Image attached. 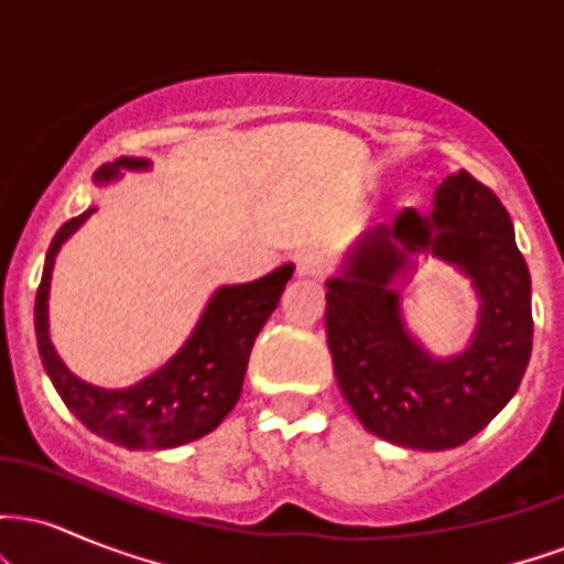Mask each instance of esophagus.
<instances>
[{"instance_id":"obj_1","label":"esophagus","mask_w":564,"mask_h":564,"mask_svg":"<svg viewBox=\"0 0 564 564\" xmlns=\"http://www.w3.org/2000/svg\"><path fill=\"white\" fill-rule=\"evenodd\" d=\"M326 273V257L318 251H304L296 257V275L300 278H321Z\"/></svg>"}]
</instances>
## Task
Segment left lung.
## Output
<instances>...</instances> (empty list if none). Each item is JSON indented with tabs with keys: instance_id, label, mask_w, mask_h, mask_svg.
<instances>
[{
	"instance_id": "left-lung-1",
	"label": "left lung",
	"mask_w": 564,
	"mask_h": 564,
	"mask_svg": "<svg viewBox=\"0 0 564 564\" xmlns=\"http://www.w3.org/2000/svg\"><path fill=\"white\" fill-rule=\"evenodd\" d=\"M432 253L473 278L481 313L473 341L435 359L406 334L398 274ZM334 373L368 432L413 451H448L485 430L514 398L533 349L530 273L496 193L469 172L435 191V209H403L358 238L341 275L326 281Z\"/></svg>"
}]
</instances>
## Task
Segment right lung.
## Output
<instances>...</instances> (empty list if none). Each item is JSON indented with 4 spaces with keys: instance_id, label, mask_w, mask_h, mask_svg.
<instances>
[{
    "instance_id": "1",
    "label": "right lung",
    "mask_w": 564,
    "mask_h": 564,
    "mask_svg": "<svg viewBox=\"0 0 564 564\" xmlns=\"http://www.w3.org/2000/svg\"><path fill=\"white\" fill-rule=\"evenodd\" d=\"M121 170H151L148 159H119L95 172V183L106 185ZM95 206L68 219L55 232L44 260L42 283L36 291L34 326L39 355L57 394L89 432L129 451H164L209 435L241 398L243 373L249 366L257 334L278 307L294 264L257 278L251 283L219 286L206 304L193 334L159 371L124 390H102L87 384L63 366L50 341L47 300L50 278L61 246L87 223Z\"/></svg>"
}]
</instances>
